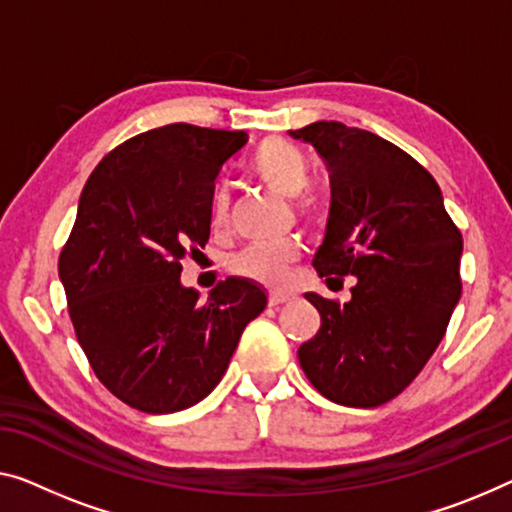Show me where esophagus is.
Listing matches in <instances>:
<instances>
[{
  "mask_svg": "<svg viewBox=\"0 0 512 512\" xmlns=\"http://www.w3.org/2000/svg\"><path fill=\"white\" fill-rule=\"evenodd\" d=\"M292 299H294V294H289V292H271L269 294V305H271V308H278V305L289 303Z\"/></svg>",
  "mask_w": 512,
  "mask_h": 512,
  "instance_id": "esophagus-1",
  "label": "esophagus"
}]
</instances>
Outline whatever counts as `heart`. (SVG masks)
Segmentation results:
<instances>
[{"label": "heart", "instance_id": "heart-1", "mask_svg": "<svg viewBox=\"0 0 512 512\" xmlns=\"http://www.w3.org/2000/svg\"><path fill=\"white\" fill-rule=\"evenodd\" d=\"M250 170L266 188L285 197H294V207L301 216H312L317 211V195L305 188L310 172L308 158L294 142L282 140V137L264 140L250 160ZM227 211H230V197L225 190H218L211 200V225L216 230L225 227ZM299 255V243L292 239L253 243L230 259V269L236 276L262 282V285H282Z\"/></svg>", "mask_w": 512, "mask_h": 512}]
</instances>
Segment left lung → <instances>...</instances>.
I'll use <instances>...</instances> for the list:
<instances>
[{"label": "left lung", "mask_w": 512, "mask_h": 512, "mask_svg": "<svg viewBox=\"0 0 512 512\" xmlns=\"http://www.w3.org/2000/svg\"><path fill=\"white\" fill-rule=\"evenodd\" d=\"M326 160L331 211L312 266L356 276L352 299L305 294L322 317L299 363L324 398L379 407L416 379L462 294V234L437 181L407 151L340 121L289 131Z\"/></svg>", "instance_id": "8db88e82"}]
</instances>
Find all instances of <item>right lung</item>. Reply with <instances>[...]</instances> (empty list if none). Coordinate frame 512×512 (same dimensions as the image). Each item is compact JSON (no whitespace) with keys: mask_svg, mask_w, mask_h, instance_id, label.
Returning a JSON list of instances; mask_svg holds the SVG:
<instances>
[{"mask_svg":"<svg viewBox=\"0 0 512 512\" xmlns=\"http://www.w3.org/2000/svg\"><path fill=\"white\" fill-rule=\"evenodd\" d=\"M246 142L243 131L160 126L112 149L82 188L59 255L68 315L101 384L144 414L207 398L266 308L243 278L204 303L181 285V262L209 241L220 167Z\"/></svg>","mask_w":512,"mask_h":512,"instance_id":"obj_1","label":"right lung"}]
</instances>
